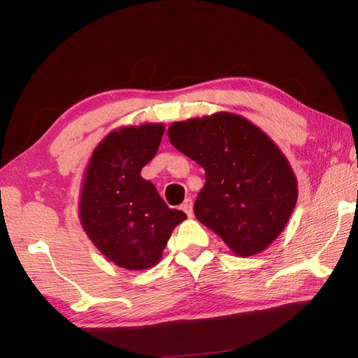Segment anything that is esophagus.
Masks as SVG:
<instances>
[{
	"label": "esophagus",
	"mask_w": 358,
	"mask_h": 358,
	"mask_svg": "<svg viewBox=\"0 0 358 358\" xmlns=\"http://www.w3.org/2000/svg\"><path fill=\"white\" fill-rule=\"evenodd\" d=\"M181 210H183L189 217L192 216V201H191V199H185L183 205H181Z\"/></svg>",
	"instance_id": "34e87169"
}]
</instances>
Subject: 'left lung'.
I'll return each instance as SVG.
<instances>
[{"label": "left lung", "instance_id": "left-lung-1", "mask_svg": "<svg viewBox=\"0 0 358 358\" xmlns=\"http://www.w3.org/2000/svg\"><path fill=\"white\" fill-rule=\"evenodd\" d=\"M167 136L205 169V186L194 203L197 220L241 257L273 243L299 197L292 167L276 143L229 112L172 123Z\"/></svg>", "mask_w": 358, "mask_h": 358}]
</instances>
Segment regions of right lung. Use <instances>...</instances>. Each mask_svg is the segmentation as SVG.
<instances>
[{
	"instance_id": "1",
	"label": "right lung",
	"mask_w": 358,
	"mask_h": 358,
	"mask_svg": "<svg viewBox=\"0 0 358 358\" xmlns=\"http://www.w3.org/2000/svg\"><path fill=\"white\" fill-rule=\"evenodd\" d=\"M164 124L147 123L112 131L94 148L78 203L82 227L94 246L126 270L155 266L172 230L186 215L169 208L142 167L159 148Z\"/></svg>"
}]
</instances>
